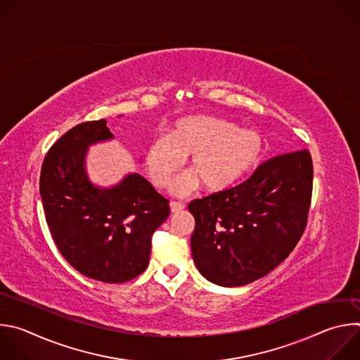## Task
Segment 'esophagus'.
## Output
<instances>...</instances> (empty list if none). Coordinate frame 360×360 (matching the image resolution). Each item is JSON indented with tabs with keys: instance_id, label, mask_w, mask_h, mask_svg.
<instances>
[{
	"instance_id": "34e87169",
	"label": "esophagus",
	"mask_w": 360,
	"mask_h": 360,
	"mask_svg": "<svg viewBox=\"0 0 360 360\" xmlns=\"http://www.w3.org/2000/svg\"><path fill=\"white\" fill-rule=\"evenodd\" d=\"M184 208H185V203H182V202H171V212L172 214H178Z\"/></svg>"
}]
</instances>
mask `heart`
Segmentation results:
<instances>
[{
	"label": "heart",
	"instance_id": "b5f03b06",
	"mask_svg": "<svg viewBox=\"0 0 360 360\" xmlns=\"http://www.w3.org/2000/svg\"><path fill=\"white\" fill-rule=\"evenodd\" d=\"M266 141L253 129H242L221 117L193 114L178 118L168 135L153 138L143 149V165L152 184L164 188L191 157L192 172L176 179L171 192L186 195L200 184L218 193L233 188L264 161Z\"/></svg>",
	"mask_w": 360,
	"mask_h": 360
}]
</instances>
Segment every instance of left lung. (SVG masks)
Here are the masks:
<instances>
[{"mask_svg": "<svg viewBox=\"0 0 360 360\" xmlns=\"http://www.w3.org/2000/svg\"><path fill=\"white\" fill-rule=\"evenodd\" d=\"M312 182L311 153L302 149L266 161L235 188L192 200L191 249L200 275L233 288L275 269L304 231Z\"/></svg>", "mask_w": 360, "mask_h": 360, "instance_id": "obj_1", "label": "left lung"}]
</instances>
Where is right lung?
<instances>
[{"label": "right lung", "mask_w": 360, "mask_h": 360, "mask_svg": "<svg viewBox=\"0 0 360 360\" xmlns=\"http://www.w3.org/2000/svg\"><path fill=\"white\" fill-rule=\"evenodd\" d=\"M111 139L105 120L64 134L44 160L39 193L49 232L67 262L91 279L122 283L146 269L150 236L169 217V205L136 172L108 188L91 181L88 149Z\"/></svg>", "instance_id": "obj_1"}]
</instances>
